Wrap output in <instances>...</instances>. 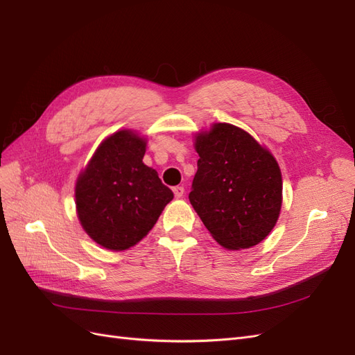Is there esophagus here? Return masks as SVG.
Wrapping results in <instances>:
<instances>
[{
	"label": "esophagus",
	"mask_w": 355,
	"mask_h": 355,
	"mask_svg": "<svg viewBox=\"0 0 355 355\" xmlns=\"http://www.w3.org/2000/svg\"><path fill=\"white\" fill-rule=\"evenodd\" d=\"M184 192H185L184 187H175V188H173V194H175L176 198H182V197H184Z\"/></svg>",
	"instance_id": "1"
}]
</instances>
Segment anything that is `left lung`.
Here are the masks:
<instances>
[{"instance_id":"8db88e82","label":"left lung","mask_w":355,"mask_h":355,"mask_svg":"<svg viewBox=\"0 0 355 355\" xmlns=\"http://www.w3.org/2000/svg\"><path fill=\"white\" fill-rule=\"evenodd\" d=\"M197 173L189 201L204 227L228 250L259 244L275 227L283 200L272 154L243 128L213 124L196 136Z\"/></svg>"}]
</instances>
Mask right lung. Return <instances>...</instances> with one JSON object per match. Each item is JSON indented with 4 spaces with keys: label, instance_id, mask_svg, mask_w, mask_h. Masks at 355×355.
I'll return each mask as SVG.
<instances>
[{
    "label": "right lung",
    "instance_id": "add662e5",
    "mask_svg": "<svg viewBox=\"0 0 355 355\" xmlns=\"http://www.w3.org/2000/svg\"><path fill=\"white\" fill-rule=\"evenodd\" d=\"M146 139L120 130L96 149L75 185L78 219L108 250H127L153 230L173 200L158 173L144 164Z\"/></svg>",
    "mask_w": 355,
    "mask_h": 355
}]
</instances>
